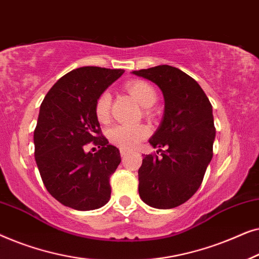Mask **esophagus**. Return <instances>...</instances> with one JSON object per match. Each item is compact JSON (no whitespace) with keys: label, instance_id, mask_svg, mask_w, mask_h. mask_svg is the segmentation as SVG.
I'll return each mask as SVG.
<instances>
[{"label":"esophagus","instance_id":"esophagus-1","mask_svg":"<svg viewBox=\"0 0 259 259\" xmlns=\"http://www.w3.org/2000/svg\"><path fill=\"white\" fill-rule=\"evenodd\" d=\"M127 153H128V150H126V148H120V154H121V157H125Z\"/></svg>","mask_w":259,"mask_h":259}]
</instances>
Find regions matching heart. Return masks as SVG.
<instances>
[{
  "mask_svg": "<svg viewBox=\"0 0 259 259\" xmlns=\"http://www.w3.org/2000/svg\"><path fill=\"white\" fill-rule=\"evenodd\" d=\"M126 90L145 108L151 107L157 101V92L152 84L143 80H133L126 83ZM112 95L109 92H104L99 95L95 102V115L100 122H107L111 113ZM150 131L144 125H116L108 130L107 137L112 144L121 148L136 147L145 139Z\"/></svg>",
  "mask_w": 259,
  "mask_h": 259,
  "instance_id": "heart-1",
  "label": "heart"
}]
</instances>
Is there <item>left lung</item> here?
I'll list each match as a JSON object with an SVG mask.
<instances>
[{"mask_svg":"<svg viewBox=\"0 0 259 259\" xmlns=\"http://www.w3.org/2000/svg\"><path fill=\"white\" fill-rule=\"evenodd\" d=\"M132 74L157 84L165 101L160 125L148 140L160 155L144 157L139 196L151 207H177L199 189L213 155L212 106L197 81L176 67L160 65Z\"/></svg>","mask_w":259,"mask_h":259,"instance_id":"left-lung-1","label":"left lung"}]
</instances>
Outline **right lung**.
<instances>
[{"label":"right lung","instance_id":"add662e5","mask_svg":"<svg viewBox=\"0 0 259 259\" xmlns=\"http://www.w3.org/2000/svg\"><path fill=\"white\" fill-rule=\"evenodd\" d=\"M123 72L93 66L73 69L56 81L40 106L35 160L46 189L65 206L95 210L111 198L109 177L121 158L101 136L95 102ZM90 142L101 150L87 152Z\"/></svg>","mask_w":259,"mask_h":259}]
</instances>
